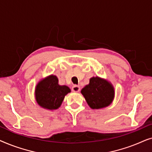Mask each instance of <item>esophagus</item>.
Segmentation results:
<instances>
[{
    "instance_id": "obj_1",
    "label": "esophagus",
    "mask_w": 152,
    "mask_h": 152,
    "mask_svg": "<svg viewBox=\"0 0 152 152\" xmlns=\"http://www.w3.org/2000/svg\"><path fill=\"white\" fill-rule=\"evenodd\" d=\"M80 90V86H77V85H74V86L72 87V91H73V92H75V93L79 92Z\"/></svg>"
}]
</instances>
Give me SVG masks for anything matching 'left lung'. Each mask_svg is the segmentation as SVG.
<instances>
[{"label": "left lung", "instance_id": "obj_1", "mask_svg": "<svg viewBox=\"0 0 152 152\" xmlns=\"http://www.w3.org/2000/svg\"><path fill=\"white\" fill-rule=\"evenodd\" d=\"M81 93L93 109H102L109 106L115 95L113 85L99 77L91 78L89 84L82 89Z\"/></svg>", "mask_w": 152, "mask_h": 152}]
</instances>
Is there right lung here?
Returning a JSON list of instances; mask_svg holds the SVG:
<instances>
[{"instance_id": "right-lung-1", "label": "right lung", "mask_w": 152, "mask_h": 152, "mask_svg": "<svg viewBox=\"0 0 152 152\" xmlns=\"http://www.w3.org/2000/svg\"><path fill=\"white\" fill-rule=\"evenodd\" d=\"M57 76L51 75L41 80L35 88V99L43 109L55 110L60 107L64 97L70 89L67 86L58 84Z\"/></svg>"}]
</instances>
